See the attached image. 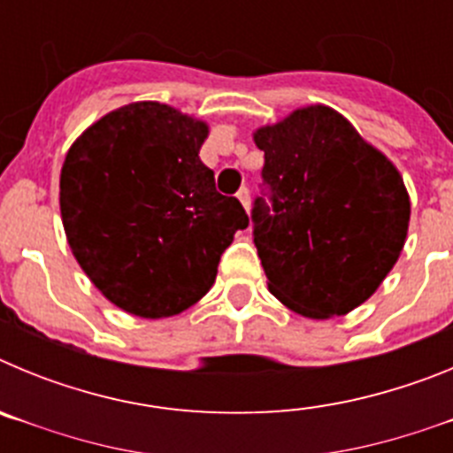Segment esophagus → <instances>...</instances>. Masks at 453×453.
Returning a JSON list of instances; mask_svg holds the SVG:
<instances>
[{
  "mask_svg": "<svg viewBox=\"0 0 453 453\" xmlns=\"http://www.w3.org/2000/svg\"><path fill=\"white\" fill-rule=\"evenodd\" d=\"M235 197H238L240 203L245 206V211H250V188H240Z\"/></svg>",
  "mask_w": 453,
  "mask_h": 453,
  "instance_id": "34e87169",
  "label": "esophagus"
}]
</instances>
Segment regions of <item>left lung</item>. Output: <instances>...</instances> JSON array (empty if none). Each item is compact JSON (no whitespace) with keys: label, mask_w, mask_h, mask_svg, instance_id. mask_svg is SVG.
Here are the masks:
<instances>
[{"label":"left lung","mask_w":453,"mask_h":453,"mask_svg":"<svg viewBox=\"0 0 453 453\" xmlns=\"http://www.w3.org/2000/svg\"><path fill=\"white\" fill-rule=\"evenodd\" d=\"M254 140L265 151L251 222L267 288L303 318L349 313L406 242L411 202L397 167L329 106L299 108Z\"/></svg>","instance_id":"1"}]
</instances>
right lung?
Wrapping results in <instances>:
<instances>
[{
    "mask_svg": "<svg viewBox=\"0 0 453 453\" xmlns=\"http://www.w3.org/2000/svg\"><path fill=\"white\" fill-rule=\"evenodd\" d=\"M208 127L135 102L83 131L61 170V215L81 270L108 302L170 318L206 295L250 218L199 161Z\"/></svg>",
    "mask_w": 453,
    "mask_h": 453,
    "instance_id": "right-lung-1",
    "label": "right lung"
}]
</instances>
